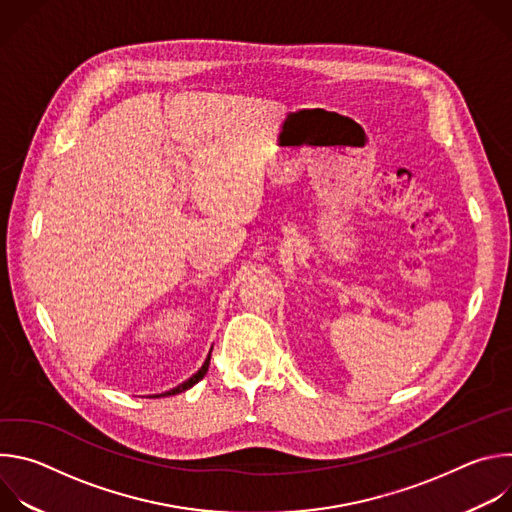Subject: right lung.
<instances>
[{"label": "right lung", "mask_w": 512, "mask_h": 512, "mask_svg": "<svg viewBox=\"0 0 512 512\" xmlns=\"http://www.w3.org/2000/svg\"><path fill=\"white\" fill-rule=\"evenodd\" d=\"M208 364H210V354H208V358H206V362L202 364V369L196 373V375H192L186 383H182V385H178L176 389H172V391H168V393H164V395H176V393H182V391H186V389H190L192 385H196L204 375H206V371H208Z\"/></svg>", "instance_id": "right-lung-1"}]
</instances>
